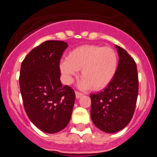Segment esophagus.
<instances>
[{"label":"esophagus","mask_w":157,"mask_h":157,"mask_svg":"<svg viewBox=\"0 0 157 157\" xmlns=\"http://www.w3.org/2000/svg\"><path fill=\"white\" fill-rule=\"evenodd\" d=\"M83 95L82 93L81 92H78V91H75V96H76V98H81L82 96Z\"/></svg>","instance_id":"34e87169"}]
</instances>
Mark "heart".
<instances>
[{
    "label": "heart",
    "mask_w": 157,
    "mask_h": 157,
    "mask_svg": "<svg viewBox=\"0 0 157 157\" xmlns=\"http://www.w3.org/2000/svg\"><path fill=\"white\" fill-rule=\"evenodd\" d=\"M119 58L114 48L97 45H85L72 49L66 60L60 63V71L67 82L81 70L82 88L101 90L112 82L117 71Z\"/></svg>",
    "instance_id": "obj_1"
}]
</instances>
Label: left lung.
I'll return each instance as SVG.
<instances>
[{
	"mask_svg": "<svg viewBox=\"0 0 157 157\" xmlns=\"http://www.w3.org/2000/svg\"><path fill=\"white\" fill-rule=\"evenodd\" d=\"M116 47L119 53L116 75L103 91L90 94L93 123L106 133L117 132L130 123L138 94L135 61L125 49Z\"/></svg>",
	"mask_w": 157,
	"mask_h": 157,
	"instance_id": "1",
	"label": "left lung"
}]
</instances>
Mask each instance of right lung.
Returning <instances> with one entry per match:
<instances>
[{
	"instance_id": "obj_1",
	"label": "right lung",
	"mask_w": 157,
	"mask_h": 157,
	"mask_svg": "<svg viewBox=\"0 0 157 157\" xmlns=\"http://www.w3.org/2000/svg\"><path fill=\"white\" fill-rule=\"evenodd\" d=\"M67 43L46 41L29 52L22 62L19 87L30 121L40 130L53 134L64 129L71 117L74 90L62 86L59 62Z\"/></svg>"
}]
</instances>
